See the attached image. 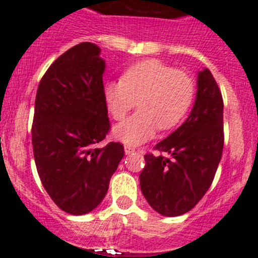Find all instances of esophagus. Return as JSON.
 <instances>
[{
  "label": "esophagus",
  "mask_w": 258,
  "mask_h": 258,
  "mask_svg": "<svg viewBox=\"0 0 258 258\" xmlns=\"http://www.w3.org/2000/svg\"><path fill=\"white\" fill-rule=\"evenodd\" d=\"M136 152V148L132 146H125V153L126 154H131V153H134Z\"/></svg>",
  "instance_id": "1"
}]
</instances>
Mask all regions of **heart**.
<instances>
[{
	"label": "heart",
	"instance_id": "obj_1",
	"mask_svg": "<svg viewBox=\"0 0 258 258\" xmlns=\"http://www.w3.org/2000/svg\"><path fill=\"white\" fill-rule=\"evenodd\" d=\"M105 101L117 121L139 102L141 109L115 127V137L126 144H141L168 131L186 116L195 96L194 80L183 71L157 59L127 68L121 80L105 85Z\"/></svg>",
	"mask_w": 258,
	"mask_h": 258
}]
</instances>
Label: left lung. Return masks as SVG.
Returning a JSON list of instances; mask_svg holds the SVG:
<instances>
[{
  "instance_id": "left-lung-1",
  "label": "left lung",
  "mask_w": 258,
  "mask_h": 258,
  "mask_svg": "<svg viewBox=\"0 0 258 258\" xmlns=\"http://www.w3.org/2000/svg\"><path fill=\"white\" fill-rule=\"evenodd\" d=\"M224 147L223 97L209 70L199 72L198 94L190 116L147 153L139 175L152 208L164 217L190 212L214 180Z\"/></svg>"
}]
</instances>
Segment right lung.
Listing matches in <instances>:
<instances>
[{
    "mask_svg": "<svg viewBox=\"0 0 258 258\" xmlns=\"http://www.w3.org/2000/svg\"><path fill=\"white\" fill-rule=\"evenodd\" d=\"M94 43H80L54 60L39 83L31 142L41 183L68 214L94 210L124 157V146L97 147L110 132L102 73Z\"/></svg>",
    "mask_w": 258,
    "mask_h": 258,
    "instance_id": "1",
    "label": "right lung"
}]
</instances>
